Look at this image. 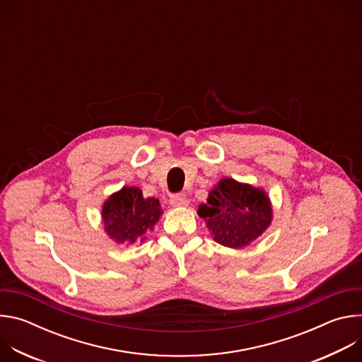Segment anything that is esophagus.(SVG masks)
<instances>
[{"label":"esophagus","instance_id":"esophagus-1","mask_svg":"<svg viewBox=\"0 0 362 362\" xmlns=\"http://www.w3.org/2000/svg\"><path fill=\"white\" fill-rule=\"evenodd\" d=\"M170 204L175 206V208H185V206L189 204V200L185 194H173L170 199Z\"/></svg>","mask_w":362,"mask_h":362}]
</instances>
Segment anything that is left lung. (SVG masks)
Masks as SVG:
<instances>
[{
	"instance_id": "1",
	"label": "left lung",
	"mask_w": 362,
	"mask_h": 362,
	"mask_svg": "<svg viewBox=\"0 0 362 362\" xmlns=\"http://www.w3.org/2000/svg\"><path fill=\"white\" fill-rule=\"evenodd\" d=\"M197 214L218 243L233 249L247 246L272 222V206L265 190L230 177L219 180Z\"/></svg>"
}]
</instances>
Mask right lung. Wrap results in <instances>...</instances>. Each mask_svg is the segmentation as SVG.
Here are the masks:
<instances>
[{
	"instance_id": "obj_1",
	"label": "right lung",
	"mask_w": 362,
	"mask_h": 362,
	"mask_svg": "<svg viewBox=\"0 0 362 362\" xmlns=\"http://www.w3.org/2000/svg\"><path fill=\"white\" fill-rule=\"evenodd\" d=\"M163 214L159 199L143 197L139 187L124 186L103 204L105 230L116 243L143 242Z\"/></svg>"
}]
</instances>
